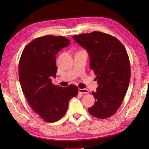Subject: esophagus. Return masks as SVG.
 <instances>
[{
    "mask_svg": "<svg viewBox=\"0 0 149 149\" xmlns=\"http://www.w3.org/2000/svg\"><path fill=\"white\" fill-rule=\"evenodd\" d=\"M78 92L81 94H88L89 93V91L86 89H78Z\"/></svg>",
    "mask_w": 149,
    "mask_h": 149,
    "instance_id": "esophagus-1",
    "label": "esophagus"
}]
</instances>
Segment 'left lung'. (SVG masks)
<instances>
[{
    "label": "left lung",
    "instance_id": "1",
    "mask_svg": "<svg viewBox=\"0 0 149 149\" xmlns=\"http://www.w3.org/2000/svg\"><path fill=\"white\" fill-rule=\"evenodd\" d=\"M90 57V68L96 75L98 87L92 92L94 104L88 111L99 119L114 114L127 91L130 66L127 51L119 40L111 35L93 31L73 37Z\"/></svg>",
    "mask_w": 149,
    "mask_h": 149
}]
</instances>
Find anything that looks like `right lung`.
I'll return each mask as SVG.
<instances>
[{"mask_svg": "<svg viewBox=\"0 0 149 149\" xmlns=\"http://www.w3.org/2000/svg\"><path fill=\"white\" fill-rule=\"evenodd\" d=\"M69 39L46 35L34 39L26 45L20 58L19 76L22 91L32 109L47 123L60 120L66 112L68 102L77 96L78 88L54 85L56 55L68 46Z\"/></svg>", "mask_w": 149, "mask_h": 149, "instance_id": "obj_1", "label": "right lung"}]
</instances>
